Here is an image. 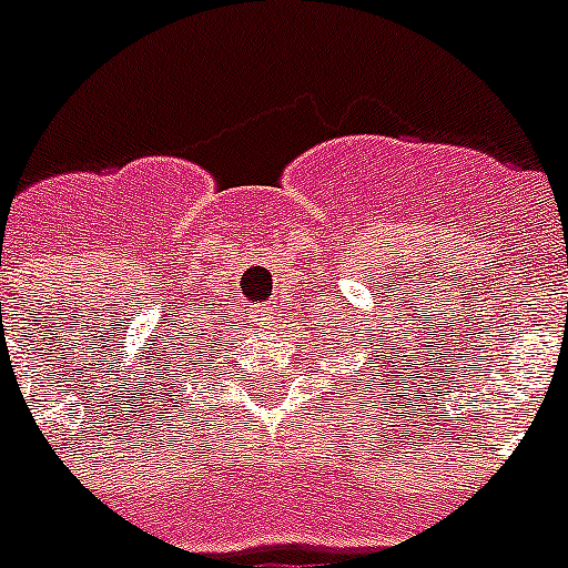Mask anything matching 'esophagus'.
Here are the masks:
<instances>
[{"mask_svg":"<svg viewBox=\"0 0 568 568\" xmlns=\"http://www.w3.org/2000/svg\"><path fill=\"white\" fill-rule=\"evenodd\" d=\"M280 305H266V308H263V305H260V308H254V320L260 322V325H277V320H280Z\"/></svg>","mask_w":568,"mask_h":568,"instance_id":"esophagus-1","label":"esophagus"}]
</instances>
